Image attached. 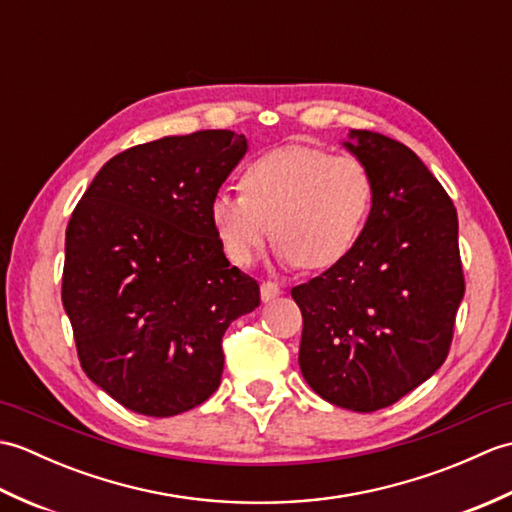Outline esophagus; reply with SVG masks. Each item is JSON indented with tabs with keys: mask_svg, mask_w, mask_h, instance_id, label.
Returning a JSON list of instances; mask_svg holds the SVG:
<instances>
[{
	"mask_svg": "<svg viewBox=\"0 0 512 512\" xmlns=\"http://www.w3.org/2000/svg\"><path fill=\"white\" fill-rule=\"evenodd\" d=\"M259 290H262V301H273L275 297L281 295V288L275 284V281H264V284L259 286Z\"/></svg>",
	"mask_w": 512,
	"mask_h": 512,
	"instance_id": "obj_1",
	"label": "esophagus"
}]
</instances>
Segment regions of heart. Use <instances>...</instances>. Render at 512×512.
Masks as SVG:
<instances>
[{
    "label": "heart",
    "instance_id": "1",
    "mask_svg": "<svg viewBox=\"0 0 512 512\" xmlns=\"http://www.w3.org/2000/svg\"><path fill=\"white\" fill-rule=\"evenodd\" d=\"M239 192L217 191L209 202L213 233L235 266H253L273 231L281 264L321 270L354 248L374 180L358 158L284 147L248 162Z\"/></svg>",
    "mask_w": 512,
    "mask_h": 512
}]
</instances>
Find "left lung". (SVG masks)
I'll use <instances>...</instances> for the list:
<instances>
[{"label":"left lung","instance_id":"8db88e82","mask_svg":"<svg viewBox=\"0 0 512 512\" xmlns=\"http://www.w3.org/2000/svg\"><path fill=\"white\" fill-rule=\"evenodd\" d=\"M343 143L374 180V202L354 248L292 288L303 317L299 367L336 407L394 405L436 374L464 297L458 213L413 151L352 129Z\"/></svg>","mask_w":512,"mask_h":512}]
</instances>
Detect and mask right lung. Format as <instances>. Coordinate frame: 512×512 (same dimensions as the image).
<instances>
[{
	"label": "right lung",
	"instance_id": "obj_1",
	"mask_svg": "<svg viewBox=\"0 0 512 512\" xmlns=\"http://www.w3.org/2000/svg\"><path fill=\"white\" fill-rule=\"evenodd\" d=\"M246 149L228 129L125 149L70 217L61 299L81 367L143 416L202 405L220 387L226 328L259 306V284L228 264L209 222Z\"/></svg>",
	"mask_w": 512,
	"mask_h": 512
}]
</instances>
